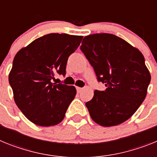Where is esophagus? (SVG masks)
Segmentation results:
<instances>
[{
  "label": "esophagus",
  "mask_w": 157,
  "mask_h": 157,
  "mask_svg": "<svg viewBox=\"0 0 157 157\" xmlns=\"http://www.w3.org/2000/svg\"><path fill=\"white\" fill-rule=\"evenodd\" d=\"M76 90H77L78 93H80L82 90V88H81V87H76Z\"/></svg>",
  "instance_id": "1"
}]
</instances>
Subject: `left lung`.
I'll return each instance as SVG.
<instances>
[{
  "label": "left lung",
  "mask_w": 157,
  "mask_h": 157,
  "mask_svg": "<svg viewBox=\"0 0 157 157\" xmlns=\"http://www.w3.org/2000/svg\"><path fill=\"white\" fill-rule=\"evenodd\" d=\"M105 91H94L86 103L95 123L113 127L130 119L142 104L151 75L137 48L112 34L86 36L80 47Z\"/></svg>",
  "instance_id": "obj_1"
}]
</instances>
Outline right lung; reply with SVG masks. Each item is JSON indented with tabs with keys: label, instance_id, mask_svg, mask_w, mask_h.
<instances>
[{
	"label": "right lung",
	"instance_id": "obj_1",
	"mask_svg": "<svg viewBox=\"0 0 157 157\" xmlns=\"http://www.w3.org/2000/svg\"><path fill=\"white\" fill-rule=\"evenodd\" d=\"M82 36L48 34L21 48L13 59L8 81L14 101L26 117L36 125L59 123L76 95L74 86L55 84L54 75H65L67 59Z\"/></svg>",
	"mask_w": 157,
	"mask_h": 157
}]
</instances>
